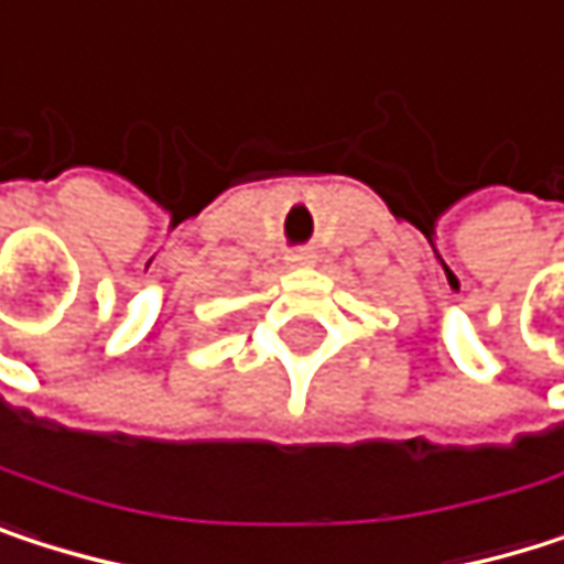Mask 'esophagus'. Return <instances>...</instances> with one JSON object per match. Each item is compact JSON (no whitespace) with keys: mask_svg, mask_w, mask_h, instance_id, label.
<instances>
[{"mask_svg":"<svg viewBox=\"0 0 564 564\" xmlns=\"http://www.w3.org/2000/svg\"><path fill=\"white\" fill-rule=\"evenodd\" d=\"M289 262H292V265H308V262H312V252H308V249H295V252L289 256Z\"/></svg>","mask_w":564,"mask_h":564,"instance_id":"1","label":"esophagus"}]
</instances>
